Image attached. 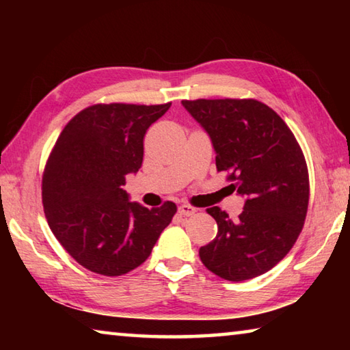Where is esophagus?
Returning a JSON list of instances; mask_svg holds the SVG:
<instances>
[{"label": "esophagus", "instance_id": "obj_1", "mask_svg": "<svg viewBox=\"0 0 350 350\" xmlns=\"http://www.w3.org/2000/svg\"><path fill=\"white\" fill-rule=\"evenodd\" d=\"M196 211L198 210L194 208V206L188 205V204H183V205L179 206V213H180V215H183V216H193Z\"/></svg>", "mask_w": 350, "mask_h": 350}]
</instances>
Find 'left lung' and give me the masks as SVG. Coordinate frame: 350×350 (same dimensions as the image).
I'll return each instance as SVG.
<instances>
[{
	"label": "left lung",
	"mask_w": 350,
	"mask_h": 350,
	"mask_svg": "<svg viewBox=\"0 0 350 350\" xmlns=\"http://www.w3.org/2000/svg\"><path fill=\"white\" fill-rule=\"evenodd\" d=\"M208 133L217 171L232 191L245 198L238 219L219 206L206 208L217 234L199 256L213 273L245 281L273 269L303 230L309 205V171L286 122L254 98L182 100Z\"/></svg>",
	"instance_id": "1"
}]
</instances>
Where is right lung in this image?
Listing matches in <instances>:
<instances>
[{
    "label": "right lung",
    "mask_w": 350,
    "mask_h": 350,
    "mask_svg": "<svg viewBox=\"0 0 350 350\" xmlns=\"http://www.w3.org/2000/svg\"><path fill=\"white\" fill-rule=\"evenodd\" d=\"M165 105L98 103L70 118L47 159L41 198L57 241L83 267L122 276L144 264L177 206L129 202L122 185L144 161L146 129Z\"/></svg>",
    "instance_id": "right-lung-1"
}]
</instances>
